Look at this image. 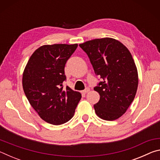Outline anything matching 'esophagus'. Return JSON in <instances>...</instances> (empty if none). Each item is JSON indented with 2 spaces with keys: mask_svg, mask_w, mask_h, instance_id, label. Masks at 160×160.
<instances>
[{
  "mask_svg": "<svg viewBox=\"0 0 160 160\" xmlns=\"http://www.w3.org/2000/svg\"><path fill=\"white\" fill-rule=\"evenodd\" d=\"M89 91H90V88H87L85 90H83V91L82 92L83 94H86V93H88Z\"/></svg>",
  "mask_w": 160,
  "mask_h": 160,
  "instance_id": "34e87169",
  "label": "esophagus"
}]
</instances>
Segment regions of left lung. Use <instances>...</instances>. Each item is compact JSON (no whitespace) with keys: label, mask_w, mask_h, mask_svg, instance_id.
I'll use <instances>...</instances> for the list:
<instances>
[{"label":"left lung","mask_w":160,"mask_h":160,"mask_svg":"<svg viewBox=\"0 0 160 160\" xmlns=\"http://www.w3.org/2000/svg\"><path fill=\"white\" fill-rule=\"evenodd\" d=\"M102 81L94 88L99 94L96 114L106 121L120 118L133 101L138 85L136 66L129 50L118 40L105 37L79 44Z\"/></svg>","instance_id":"obj_1"}]
</instances>
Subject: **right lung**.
<instances>
[{"instance_id":"add662e5","label":"right lung","mask_w":160,"mask_h":160,"mask_svg":"<svg viewBox=\"0 0 160 160\" xmlns=\"http://www.w3.org/2000/svg\"><path fill=\"white\" fill-rule=\"evenodd\" d=\"M78 44L44 45L32 53L22 75V87L29 104L50 124L61 125L74 115L81 94L68 86L64 68Z\"/></svg>"}]
</instances>
